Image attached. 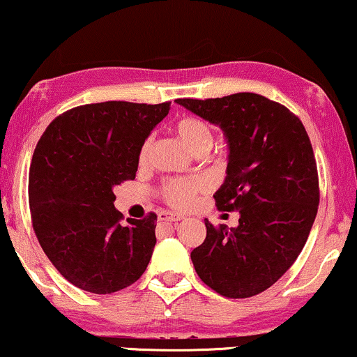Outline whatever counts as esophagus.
<instances>
[{"instance_id": "obj_1", "label": "esophagus", "mask_w": 357, "mask_h": 357, "mask_svg": "<svg viewBox=\"0 0 357 357\" xmlns=\"http://www.w3.org/2000/svg\"><path fill=\"white\" fill-rule=\"evenodd\" d=\"M158 220L160 222H180V220H183V217L180 213L174 212H160L158 213Z\"/></svg>"}]
</instances>
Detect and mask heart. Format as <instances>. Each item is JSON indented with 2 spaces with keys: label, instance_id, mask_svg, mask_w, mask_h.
<instances>
[{
  "label": "heart",
  "instance_id": "heart-1",
  "mask_svg": "<svg viewBox=\"0 0 357 357\" xmlns=\"http://www.w3.org/2000/svg\"><path fill=\"white\" fill-rule=\"evenodd\" d=\"M174 132L177 134L180 142L185 145L187 151L192 153H205L212 149L215 134L212 127L199 117H183L174 126ZM151 149V140H145L139 151V160L145 162ZM200 182H188V180H170L164 187V197L170 205L177 208H188L193 205L197 195L202 192Z\"/></svg>",
  "mask_w": 357,
  "mask_h": 357
}]
</instances>
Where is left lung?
<instances>
[{"label":"left lung","mask_w":357,"mask_h":357,"mask_svg":"<svg viewBox=\"0 0 357 357\" xmlns=\"http://www.w3.org/2000/svg\"><path fill=\"white\" fill-rule=\"evenodd\" d=\"M177 104L222 129L227 177L215 192L238 227L215 228L190 253L197 275L227 298H250L275 284L301 253L319 204L318 169L301 121L253 92Z\"/></svg>","instance_id":"obj_1"}]
</instances>
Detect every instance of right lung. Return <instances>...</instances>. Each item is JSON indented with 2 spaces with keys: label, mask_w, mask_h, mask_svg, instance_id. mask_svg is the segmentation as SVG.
Masks as SVG:
<instances>
[{
  "label": "right lung",
  "mask_w": 357,
  "mask_h": 357,
  "mask_svg": "<svg viewBox=\"0 0 357 357\" xmlns=\"http://www.w3.org/2000/svg\"><path fill=\"white\" fill-rule=\"evenodd\" d=\"M170 102L107 100L56 117L29 169V210L39 245L69 283L96 294L135 283L155 246L157 215L127 218L114 187L134 180L139 151Z\"/></svg>",
  "instance_id": "right-lung-1"
}]
</instances>
